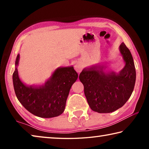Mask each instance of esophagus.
<instances>
[{"mask_svg": "<svg viewBox=\"0 0 149 149\" xmlns=\"http://www.w3.org/2000/svg\"><path fill=\"white\" fill-rule=\"evenodd\" d=\"M75 70H76V71L77 72H79V73L81 72V66L79 64H77L76 65H75Z\"/></svg>", "mask_w": 149, "mask_h": 149, "instance_id": "esophagus-1", "label": "esophagus"}]
</instances>
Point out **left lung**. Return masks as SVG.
Returning a JSON list of instances; mask_svg holds the SVG:
<instances>
[{
	"label": "left lung",
	"mask_w": 149,
	"mask_h": 149,
	"mask_svg": "<svg viewBox=\"0 0 149 149\" xmlns=\"http://www.w3.org/2000/svg\"><path fill=\"white\" fill-rule=\"evenodd\" d=\"M120 50L125 62L120 74H104L102 68L94 67L84 69L79 74L88 104L95 112H114L123 107L132 94L136 79L134 62L124 42L120 45Z\"/></svg>",
	"instance_id": "left-lung-1"
}]
</instances>
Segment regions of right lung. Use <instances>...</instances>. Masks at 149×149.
<instances>
[{
	"label": "right lung",
	"instance_id": "obj_1",
	"mask_svg": "<svg viewBox=\"0 0 149 149\" xmlns=\"http://www.w3.org/2000/svg\"><path fill=\"white\" fill-rule=\"evenodd\" d=\"M19 55L17 56L16 66ZM78 77L74 67L60 68L45 85L35 87L25 85L18 77L17 68L12 75L15 93L26 110L41 118H53L62 114L70 90Z\"/></svg>",
	"mask_w": 149,
	"mask_h": 149
}]
</instances>
